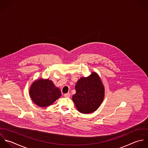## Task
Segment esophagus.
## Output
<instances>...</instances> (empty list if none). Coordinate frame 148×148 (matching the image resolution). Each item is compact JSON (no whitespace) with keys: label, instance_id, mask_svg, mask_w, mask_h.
<instances>
[{"label":"esophagus","instance_id":"esophagus-1","mask_svg":"<svg viewBox=\"0 0 148 148\" xmlns=\"http://www.w3.org/2000/svg\"><path fill=\"white\" fill-rule=\"evenodd\" d=\"M64 96L65 97H67V98H69V97H70V94L69 93H66V94H64Z\"/></svg>","mask_w":148,"mask_h":148}]
</instances>
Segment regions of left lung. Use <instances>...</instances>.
<instances>
[{
	"label": "left lung",
	"instance_id": "obj_1",
	"mask_svg": "<svg viewBox=\"0 0 148 148\" xmlns=\"http://www.w3.org/2000/svg\"><path fill=\"white\" fill-rule=\"evenodd\" d=\"M75 94L72 100L77 110L87 114L96 111L104 99L105 89L97 73L92 72L87 77H81L75 85Z\"/></svg>",
	"mask_w": 148,
	"mask_h": 148
}]
</instances>
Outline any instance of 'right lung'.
I'll return each mask as SVG.
<instances>
[{"label":"right lung","mask_w":148,"mask_h":148,"mask_svg":"<svg viewBox=\"0 0 148 148\" xmlns=\"http://www.w3.org/2000/svg\"><path fill=\"white\" fill-rule=\"evenodd\" d=\"M29 96L33 102L40 107L52 104L61 97L60 89L51 80L40 78L34 81L29 89Z\"/></svg>","instance_id":"obj_1"}]
</instances>
